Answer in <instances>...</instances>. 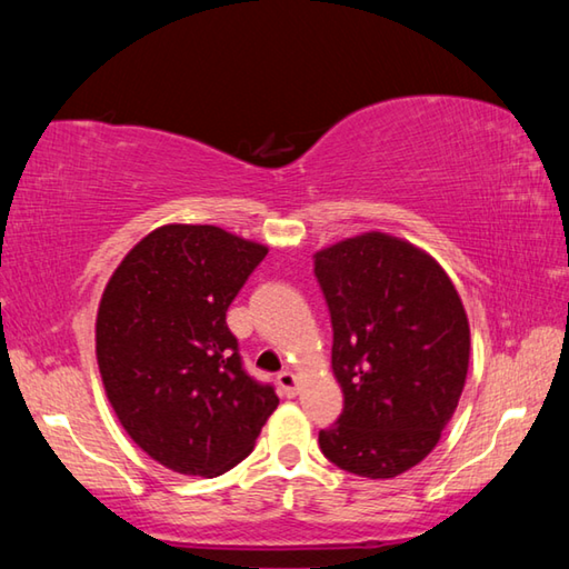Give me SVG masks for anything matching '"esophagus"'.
<instances>
[{"label":"esophagus","mask_w":569,"mask_h":569,"mask_svg":"<svg viewBox=\"0 0 569 569\" xmlns=\"http://www.w3.org/2000/svg\"><path fill=\"white\" fill-rule=\"evenodd\" d=\"M278 387L283 389L286 397H296V393H298V377L293 371H281V373H278Z\"/></svg>","instance_id":"esophagus-1"}]
</instances>
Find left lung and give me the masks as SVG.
Here are the masks:
<instances>
[{"mask_svg": "<svg viewBox=\"0 0 569 569\" xmlns=\"http://www.w3.org/2000/svg\"><path fill=\"white\" fill-rule=\"evenodd\" d=\"M329 303L343 411L319 431L323 457L369 479L417 467L455 417L469 369V321L435 258L389 233L313 256Z\"/></svg>", "mask_w": 569, "mask_h": 569, "instance_id": "8db88e82", "label": "left lung"}]
</instances>
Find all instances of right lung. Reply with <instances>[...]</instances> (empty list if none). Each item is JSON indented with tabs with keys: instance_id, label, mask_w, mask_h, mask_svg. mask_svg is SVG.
Returning <instances> with one entry per match:
<instances>
[{
	"instance_id": "1",
	"label": "right lung",
	"mask_w": 569,
	"mask_h": 569,
	"mask_svg": "<svg viewBox=\"0 0 569 569\" xmlns=\"http://www.w3.org/2000/svg\"><path fill=\"white\" fill-rule=\"evenodd\" d=\"M268 248L216 226H162L104 286L94 349L130 439L162 467L218 477L243 461L278 407L248 377L226 323Z\"/></svg>"
}]
</instances>
